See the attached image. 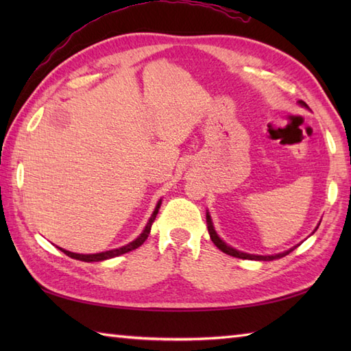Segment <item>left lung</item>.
Returning a JSON list of instances; mask_svg holds the SVG:
<instances>
[{"instance_id": "1", "label": "left lung", "mask_w": 351, "mask_h": 351, "mask_svg": "<svg viewBox=\"0 0 351 351\" xmlns=\"http://www.w3.org/2000/svg\"><path fill=\"white\" fill-rule=\"evenodd\" d=\"M299 106H302V107L309 110L306 102L299 101ZM206 225H208V232H210V237H211L213 243H214L215 245H217V247H219L221 252H225V253H228V255L235 256V258H240V259H253V261H273V259H280V258H283V256H287L289 252H293V250L297 247V245H299V244H297V245H294V247H291L289 250L276 253V255H253V253H245V252H241V250H237V249L232 247V245H229V244H226L225 241H223L221 238L219 237V234L215 232L214 225H213V219H211V215H210V213H208V211H206ZM318 226H319V225H318ZM318 226L315 228V230L318 229ZM315 230H314V232H315ZM314 232H312V234H314Z\"/></svg>"}]
</instances>
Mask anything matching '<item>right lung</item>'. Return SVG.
<instances>
[{"label":"right lung","instance_id":"obj_1","mask_svg":"<svg viewBox=\"0 0 351 351\" xmlns=\"http://www.w3.org/2000/svg\"><path fill=\"white\" fill-rule=\"evenodd\" d=\"M160 206H161V199L158 200V204H156L152 215H151V217H149V220H147V223H146V226H145V229H143V232H141V234L136 238V240L128 243L126 245H122V247L113 249V250H107V252H101V253H90V255H83V253H73V252H69V250H64V249H62V247H58V249H60L63 253H66V255H68L69 258L78 259V261H84V263H99V261H106V259H110V258L121 256V255H123V253H128V252H131V250H134V249L140 247V245L146 241V238L149 237V232H151L152 223H154V220H155V217H156V214H158Z\"/></svg>","mask_w":351,"mask_h":351}]
</instances>
